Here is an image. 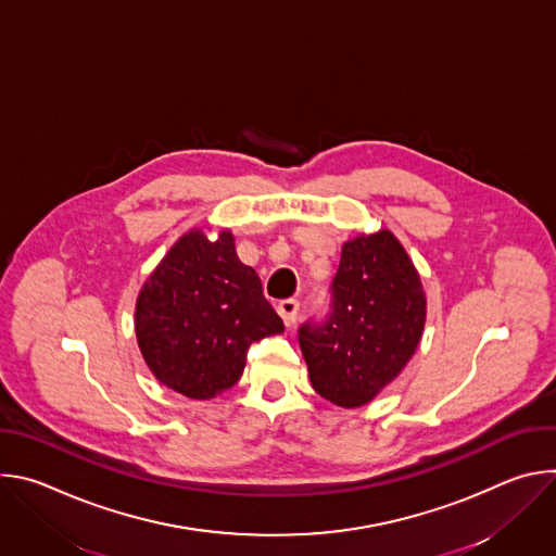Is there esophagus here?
<instances>
[{
	"label": "esophagus",
	"instance_id": "obj_1",
	"mask_svg": "<svg viewBox=\"0 0 556 556\" xmlns=\"http://www.w3.org/2000/svg\"><path fill=\"white\" fill-rule=\"evenodd\" d=\"M277 312H279V316L283 319L286 328H292L294 321H296V316H299V301L296 299H283L277 305Z\"/></svg>",
	"mask_w": 556,
	"mask_h": 556
}]
</instances>
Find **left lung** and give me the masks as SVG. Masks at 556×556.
<instances>
[{
	"label": "left lung",
	"mask_w": 556,
	"mask_h": 556,
	"mask_svg": "<svg viewBox=\"0 0 556 556\" xmlns=\"http://www.w3.org/2000/svg\"><path fill=\"white\" fill-rule=\"evenodd\" d=\"M425 321L427 294L399 237L356 235L341 249L328 321L299 330L312 387L343 409L371 403L416 354Z\"/></svg>",
	"instance_id": "obj_1"
}]
</instances>
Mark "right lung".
Wrapping results in <instances>:
<instances>
[{"label": "right lung", "mask_w": 556, "mask_h": 556, "mask_svg": "<svg viewBox=\"0 0 556 556\" xmlns=\"http://www.w3.org/2000/svg\"><path fill=\"white\" fill-rule=\"evenodd\" d=\"M134 328L149 371L191 401H211L240 380L251 343L281 334L255 268L235 237L191 228L142 283Z\"/></svg>", "instance_id": "right-lung-1"}]
</instances>
